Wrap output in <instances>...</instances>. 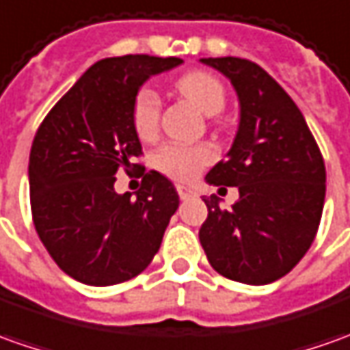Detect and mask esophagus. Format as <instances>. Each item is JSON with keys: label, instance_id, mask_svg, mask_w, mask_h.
Here are the masks:
<instances>
[{"label": "esophagus", "instance_id": "esophagus-1", "mask_svg": "<svg viewBox=\"0 0 350 350\" xmlns=\"http://www.w3.org/2000/svg\"><path fill=\"white\" fill-rule=\"evenodd\" d=\"M176 191L180 195V199H191V197H195V191L191 187H187V185H176Z\"/></svg>", "mask_w": 350, "mask_h": 350}]
</instances>
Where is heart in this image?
I'll return each mask as SVG.
<instances>
[{"label":"heart","mask_w":350,"mask_h":350,"mask_svg":"<svg viewBox=\"0 0 350 350\" xmlns=\"http://www.w3.org/2000/svg\"><path fill=\"white\" fill-rule=\"evenodd\" d=\"M178 92L187 97L205 115H218L226 105L224 84L211 72L191 70L178 78ZM163 101L153 88H142L132 103V124L142 139H151L159 130ZM215 151L208 145L165 144L155 153V165L163 174L174 180H191L201 168L211 165Z\"/></svg>","instance_id":"obj_1"}]
</instances>
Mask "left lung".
<instances>
[{"label": "left lung", "mask_w": 350, "mask_h": 350, "mask_svg": "<svg viewBox=\"0 0 350 350\" xmlns=\"http://www.w3.org/2000/svg\"><path fill=\"white\" fill-rule=\"evenodd\" d=\"M203 63L232 80L241 120L228 159L206 174L208 184L235 185L239 199L220 208L216 195L205 197L208 215L199 239L218 274L272 284L314 241L325 197L324 157L299 107L262 66L239 57Z\"/></svg>", "instance_id": "obj_1"}]
</instances>
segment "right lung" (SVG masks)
Here are the masks:
<instances>
[{"mask_svg":"<svg viewBox=\"0 0 350 350\" xmlns=\"http://www.w3.org/2000/svg\"><path fill=\"white\" fill-rule=\"evenodd\" d=\"M178 57L124 55L90 66L45 115L30 149V208L57 266L88 285L122 284L157 255L180 205L172 182L145 170L132 103ZM139 170L138 197L114 193V174Z\"/></svg>","mask_w":350,"mask_h":350,"instance_id":"1","label":"right lung"}]
</instances>
